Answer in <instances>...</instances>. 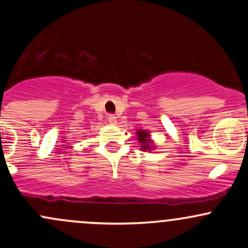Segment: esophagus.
I'll return each instance as SVG.
<instances>
[{
	"label": "esophagus",
	"instance_id": "34e87169",
	"mask_svg": "<svg viewBox=\"0 0 248 248\" xmlns=\"http://www.w3.org/2000/svg\"><path fill=\"white\" fill-rule=\"evenodd\" d=\"M108 121L110 122L111 124H116V122H117L116 116H114V115H108Z\"/></svg>",
	"mask_w": 248,
	"mask_h": 248
}]
</instances>
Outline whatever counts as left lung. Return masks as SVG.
<instances>
[{"label":"left lung","mask_w":248,"mask_h":248,"mask_svg":"<svg viewBox=\"0 0 248 248\" xmlns=\"http://www.w3.org/2000/svg\"><path fill=\"white\" fill-rule=\"evenodd\" d=\"M137 138H138V142L140 144V150L144 151H151L155 150V144L152 139H151V134L150 131H144V129H138L137 132Z\"/></svg>","instance_id":"left-lung-1"}]
</instances>
